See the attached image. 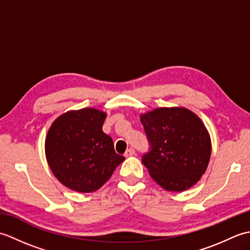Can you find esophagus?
Returning a JSON list of instances; mask_svg holds the SVG:
<instances>
[{
  "instance_id": "34e87169",
  "label": "esophagus",
  "mask_w": 250,
  "mask_h": 250,
  "mask_svg": "<svg viewBox=\"0 0 250 250\" xmlns=\"http://www.w3.org/2000/svg\"><path fill=\"white\" fill-rule=\"evenodd\" d=\"M135 155V150L133 149V148H129V149H126L125 153V157H131Z\"/></svg>"
}]
</instances>
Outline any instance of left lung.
<instances>
[{
	"label": "left lung",
	"mask_w": 250,
	"mask_h": 250,
	"mask_svg": "<svg viewBox=\"0 0 250 250\" xmlns=\"http://www.w3.org/2000/svg\"><path fill=\"white\" fill-rule=\"evenodd\" d=\"M141 121L149 143L142 162L151 178L176 192L198 183L211 151L209 134L199 117L183 107H163L142 115Z\"/></svg>",
	"instance_id": "8db88e82"
}]
</instances>
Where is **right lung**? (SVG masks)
<instances>
[{
  "mask_svg": "<svg viewBox=\"0 0 250 250\" xmlns=\"http://www.w3.org/2000/svg\"><path fill=\"white\" fill-rule=\"evenodd\" d=\"M106 114L94 108L72 110L57 118L46 137L52 173L77 192H93L107 182L125 157L116 153L102 126Z\"/></svg>",
  "mask_w": 250,
  "mask_h": 250,
  "instance_id": "1",
  "label": "right lung"
}]
</instances>
